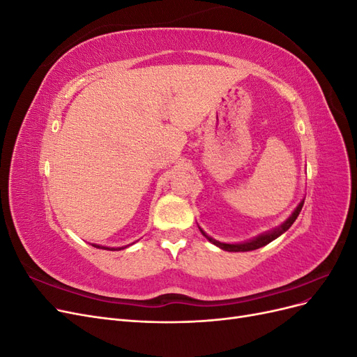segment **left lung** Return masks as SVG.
Masks as SVG:
<instances>
[{"label":"left lung","mask_w":357,"mask_h":357,"mask_svg":"<svg viewBox=\"0 0 357 357\" xmlns=\"http://www.w3.org/2000/svg\"><path fill=\"white\" fill-rule=\"evenodd\" d=\"M302 205H304V201L299 202V205L295 208V211L291 213V214L289 215V219H287L284 223L280 225L278 228H275V229H273V231H269V232H265V234H262V235H257V236H255L253 240H248V241H244V243H238V244H226V243H220V241H218V240L211 238V236H208L201 228H199V231L202 232V235L205 236V238H207L210 243H213L214 245L220 247L222 250H226V252H250V250H256V248H261V247L269 244L271 241H274L275 238H278L280 235L284 234V232L290 228V226L294 225V222L296 220V218H298L301 210H302Z\"/></svg>","instance_id":"8db88e82"}]
</instances>
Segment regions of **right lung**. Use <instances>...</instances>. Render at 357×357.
Instances as JSON below:
<instances>
[{"instance_id": "right-lung-1", "label": "right lung", "mask_w": 357, "mask_h": 357, "mask_svg": "<svg viewBox=\"0 0 357 357\" xmlns=\"http://www.w3.org/2000/svg\"><path fill=\"white\" fill-rule=\"evenodd\" d=\"M93 247H96V248H104V250H112V252H116V250H122V248H126L128 245H125V247H104V245H96V244H92ZM131 245V244H129Z\"/></svg>"}]
</instances>
